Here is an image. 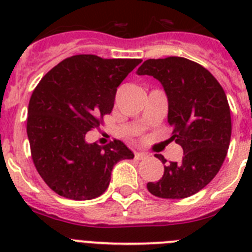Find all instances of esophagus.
I'll return each instance as SVG.
<instances>
[{
	"mask_svg": "<svg viewBox=\"0 0 252 252\" xmlns=\"http://www.w3.org/2000/svg\"><path fill=\"white\" fill-rule=\"evenodd\" d=\"M149 155L146 153H135V159L137 160H141V159H145V158H148Z\"/></svg>",
	"mask_w": 252,
	"mask_h": 252,
	"instance_id": "esophagus-1",
	"label": "esophagus"
}]
</instances>
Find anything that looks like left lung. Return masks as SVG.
I'll use <instances>...</instances> for the list:
<instances>
[{
    "label": "left lung",
    "instance_id": "8db88e82",
    "mask_svg": "<svg viewBox=\"0 0 252 252\" xmlns=\"http://www.w3.org/2000/svg\"><path fill=\"white\" fill-rule=\"evenodd\" d=\"M161 83L168 97L171 140L183 148L179 162L162 161L164 175L148 183L151 194L166 199L190 197L216 177L231 140V112L226 93L211 73L195 62L180 57L148 59L137 69Z\"/></svg>",
    "mask_w": 252,
    "mask_h": 252
}]
</instances>
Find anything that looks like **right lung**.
<instances>
[{"instance_id": "obj_1", "label": "right lung", "mask_w": 252, "mask_h": 252, "mask_svg": "<svg viewBox=\"0 0 252 252\" xmlns=\"http://www.w3.org/2000/svg\"><path fill=\"white\" fill-rule=\"evenodd\" d=\"M141 59H103L81 54L49 70L31 94L28 137L31 157L44 182L62 197L87 201L106 192L117 161L133 159L120 140L88 144L113 108L117 87Z\"/></svg>"}]
</instances>
